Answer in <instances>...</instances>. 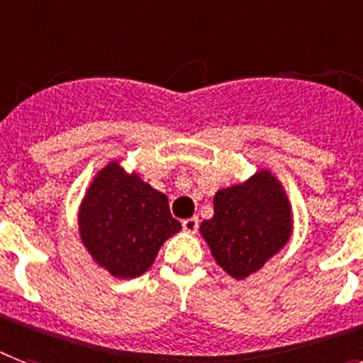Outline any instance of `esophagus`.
I'll return each instance as SVG.
<instances>
[{
	"instance_id": "1",
	"label": "esophagus",
	"mask_w": 363,
	"mask_h": 363,
	"mask_svg": "<svg viewBox=\"0 0 363 363\" xmlns=\"http://www.w3.org/2000/svg\"><path fill=\"white\" fill-rule=\"evenodd\" d=\"M197 228H199V220H197L196 216L182 220V229H184L186 233H196Z\"/></svg>"
}]
</instances>
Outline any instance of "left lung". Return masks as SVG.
I'll return each mask as SVG.
<instances>
[{"instance_id": "8db88e82", "label": "left lung", "mask_w": 363, "mask_h": 363, "mask_svg": "<svg viewBox=\"0 0 363 363\" xmlns=\"http://www.w3.org/2000/svg\"><path fill=\"white\" fill-rule=\"evenodd\" d=\"M199 231L216 263L235 279H244L289 242L291 203L281 182L261 169L244 184L218 190L214 216Z\"/></svg>"}]
</instances>
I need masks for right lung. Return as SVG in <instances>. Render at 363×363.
<instances>
[{
	"label": "right lung",
	"instance_id": "1",
	"mask_svg": "<svg viewBox=\"0 0 363 363\" xmlns=\"http://www.w3.org/2000/svg\"><path fill=\"white\" fill-rule=\"evenodd\" d=\"M78 225L95 263L123 279L151 268L162 244L181 231L167 197L115 160L96 173L85 191Z\"/></svg>",
	"mask_w": 363,
	"mask_h": 363
}]
</instances>
